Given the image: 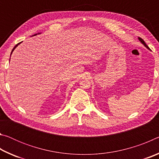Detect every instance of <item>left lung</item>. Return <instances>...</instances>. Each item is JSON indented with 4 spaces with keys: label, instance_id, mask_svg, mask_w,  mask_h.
Segmentation results:
<instances>
[{
    "label": "left lung",
    "instance_id": "1",
    "mask_svg": "<svg viewBox=\"0 0 159 159\" xmlns=\"http://www.w3.org/2000/svg\"><path fill=\"white\" fill-rule=\"evenodd\" d=\"M138 39H139V41H140V42L142 43V44H143V45H144V46H145V47H146V48H147V49H148V50H150V49H149V48L147 46V44H146V43H144V41H143V39H141V38H139V37L138 38Z\"/></svg>",
    "mask_w": 159,
    "mask_h": 159
}]
</instances>
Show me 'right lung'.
Segmentation results:
<instances>
[{"mask_svg":"<svg viewBox=\"0 0 159 159\" xmlns=\"http://www.w3.org/2000/svg\"><path fill=\"white\" fill-rule=\"evenodd\" d=\"M37 34H40V33H39V34H34V36H36V35H37ZM20 43H18V44H17V45H15V48H13V49H12V52H11V54L12 53V52H13V51H14V50L15 49V48H17V45H20Z\"/></svg>","mask_w":159,"mask_h":159,"instance_id":"obj_1","label":"right lung"}]
</instances>
